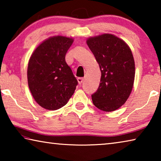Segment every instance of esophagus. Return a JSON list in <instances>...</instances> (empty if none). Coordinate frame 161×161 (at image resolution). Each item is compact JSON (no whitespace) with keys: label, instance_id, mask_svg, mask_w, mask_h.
Listing matches in <instances>:
<instances>
[{"label":"esophagus","instance_id":"1","mask_svg":"<svg viewBox=\"0 0 161 161\" xmlns=\"http://www.w3.org/2000/svg\"><path fill=\"white\" fill-rule=\"evenodd\" d=\"M84 79L83 77H79V78H77L78 83L80 84H81L84 81Z\"/></svg>","mask_w":161,"mask_h":161}]
</instances>
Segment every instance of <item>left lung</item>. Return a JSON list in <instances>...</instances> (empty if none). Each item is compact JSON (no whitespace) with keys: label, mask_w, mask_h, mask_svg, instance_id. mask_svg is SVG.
Masks as SVG:
<instances>
[{"label":"left lung","mask_w":161,"mask_h":161,"mask_svg":"<svg viewBox=\"0 0 161 161\" xmlns=\"http://www.w3.org/2000/svg\"><path fill=\"white\" fill-rule=\"evenodd\" d=\"M102 72L97 92L92 95L95 107L113 111L126 102L135 77V63L131 50L120 38L103 34L86 40Z\"/></svg>","instance_id":"left-lung-1"}]
</instances>
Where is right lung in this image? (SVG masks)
<instances>
[{
  "mask_svg": "<svg viewBox=\"0 0 161 161\" xmlns=\"http://www.w3.org/2000/svg\"><path fill=\"white\" fill-rule=\"evenodd\" d=\"M73 39L54 36L42 42L32 54L28 67L29 89L40 107L57 110L74 94L77 79L65 61Z\"/></svg>",
  "mask_w": 161,
  "mask_h": 161,
  "instance_id": "obj_1",
  "label": "right lung"
}]
</instances>
